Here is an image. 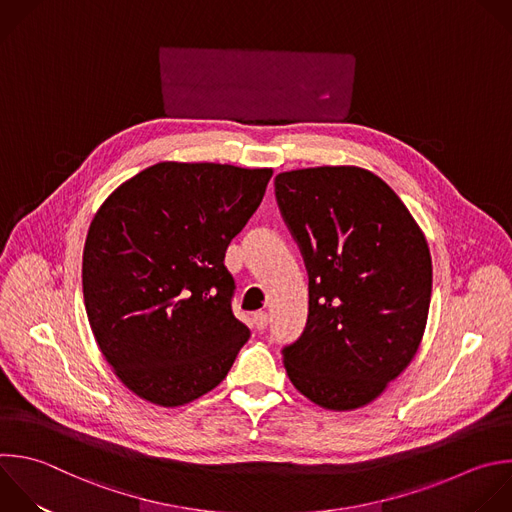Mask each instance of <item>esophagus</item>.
I'll return each instance as SVG.
<instances>
[{"label":"esophagus","instance_id":"esophagus-1","mask_svg":"<svg viewBox=\"0 0 512 512\" xmlns=\"http://www.w3.org/2000/svg\"><path fill=\"white\" fill-rule=\"evenodd\" d=\"M253 323H255V327L261 331V329H265V327H267V323H269V315H267L265 311H257V313H253Z\"/></svg>","mask_w":512,"mask_h":512}]
</instances>
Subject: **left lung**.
Masks as SVG:
<instances>
[{"instance_id":"obj_1","label":"left lung","mask_w":512,"mask_h":512,"mask_svg":"<svg viewBox=\"0 0 512 512\" xmlns=\"http://www.w3.org/2000/svg\"><path fill=\"white\" fill-rule=\"evenodd\" d=\"M275 199L309 277L305 329L281 350L287 376L327 410L366 406L422 342L428 243L400 197L358 166L281 173Z\"/></svg>"}]
</instances>
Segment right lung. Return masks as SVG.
<instances>
[{
    "label": "right lung",
    "mask_w": 512,
    "mask_h": 512,
    "mask_svg": "<svg viewBox=\"0 0 512 512\" xmlns=\"http://www.w3.org/2000/svg\"><path fill=\"white\" fill-rule=\"evenodd\" d=\"M271 175L158 162L96 213L82 257L84 305L100 352L136 396L183 406L229 374L251 331L233 315L225 253Z\"/></svg>",
    "instance_id": "obj_1"
}]
</instances>
